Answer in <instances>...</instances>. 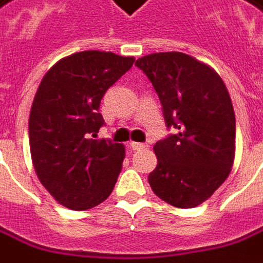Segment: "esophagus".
<instances>
[{
    "label": "esophagus",
    "instance_id": "34e87169",
    "mask_svg": "<svg viewBox=\"0 0 263 263\" xmlns=\"http://www.w3.org/2000/svg\"><path fill=\"white\" fill-rule=\"evenodd\" d=\"M129 146H131V149H134V151H141V149H145L148 145L144 144V142H131Z\"/></svg>",
    "mask_w": 263,
    "mask_h": 263
}]
</instances>
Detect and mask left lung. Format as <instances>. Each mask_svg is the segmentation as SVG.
Wrapping results in <instances>:
<instances>
[{
    "instance_id": "left-lung-1",
    "label": "left lung",
    "mask_w": 263,
    "mask_h": 263,
    "mask_svg": "<svg viewBox=\"0 0 263 263\" xmlns=\"http://www.w3.org/2000/svg\"><path fill=\"white\" fill-rule=\"evenodd\" d=\"M135 66L158 93L167 128L177 129L154 145L158 164L149 185L171 206H199L224 183L235 160L229 92L214 69L180 51L148 54Z\"/></svg>"
}]
</instances>
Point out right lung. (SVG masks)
<instances>
[{
  "label": "right lung",
  "mask_w": 263,
  "mask_h": 263,
  "mask_svg": "<svg viewBox=\"0 0 263 263\" xmlns=\"http://www.w3.org/2000/svg\"><path fill=\"white\" fill-rule=\"evenodd\" d=\"M134 57L87 50L59 60L34 96L28 137L39 180L64 207L87 210L112 193L125 148L96 139L105 121V92L132 67Z\"/></svg>",
  "instance_id": "1"
}]
</instances>
